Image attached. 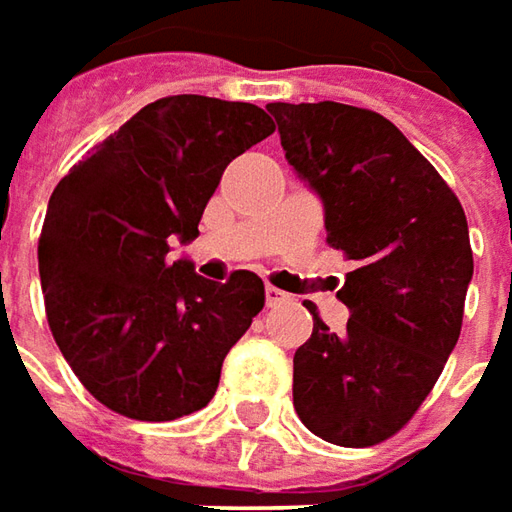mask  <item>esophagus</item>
Segmentation results:
<instances>
[{
    "label": "esophagus",
    "instance_id": "1",
    "mask_svg": "<svg viewBox=\"0 0 512 512\" xmlns=\"http://www.w3.org/2000/svg\"><path fill=\"white\" fill-rule=\"evenodd\" d=\"M264 298H267V307H276V304H281V301H287V293H281L279 287H264Z\"/></svg>",
    "mask_w": 512,
    "mask_h": 512
}]
</instances>
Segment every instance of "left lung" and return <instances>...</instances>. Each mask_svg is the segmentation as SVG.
Returning <instances> with one entry per match:
<instances>
[{
    "mask_svg": "<svg viewBox=\"0 0 512 512\" xmlns=\"http://www.w3.org/2000/svg\"><path fill=\"white\" fill-rule=\"evenodd\" d=\"M287 163L324 205L327 245L355 262L344 332L312 312L293 358V406L315 437L366 448L414 417L462 329L473 276L468 219L437 168L377 112L267 104Z\"/></svg>",
    "mask_w": 512,
    "mask_h": 512,
    "instance_id": "left-lung-1",
    "label": "left lung"
}]
</instances>
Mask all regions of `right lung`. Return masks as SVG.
<instances>
[{
    "label": "right lung",
    "instance_id": "obj_1",
    "mask_svg": "<svg viewBox=\"0 0 512 512\" xmlns=\"http://www.w3.org/2000/svg\"><path fill=\"white\" fill-rule=\"evenodd\" d=\"M253 104L171 95L143 106L56 185L39 239L47 321L98 403L166 423L211 403L222 360L264 307L250 270L211 281L168 262L233 157L273 135Z\"/></svg>",
    "mask_w": 512,
    "mask_h": 512
}]
</instances>
